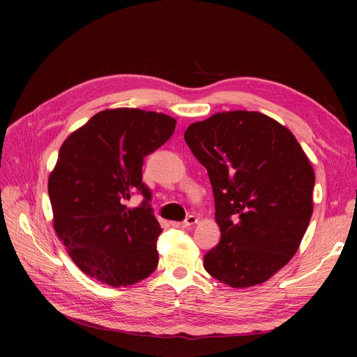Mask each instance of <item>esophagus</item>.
I'll return each instance as SVG.
<instances>
[{"mask_svg":"<svg viewBox=\"0 0 357 357\" xmlns=\"http://www.w3.org/2000/svg\"><path fill=\"white\" fill-rule=\"evenodd\" d=\"M197 222H198L197 215L190 214V215H188L185 222H172L171 226H174V228H190V226H193Z\"/></svg>","mask_w":357,"mask_h":357,"instance_id":"34e87169","label":"esophagus"}]
</instances>
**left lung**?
<instances>
[{
  "instance_id": "1",
  "label": "left lung",
  "mask_w": 357,
  "mask_h": 357,
  "mask_svg": "<svg viewBox=\"0 0 357 357\" xmlns=\"http://www.w3.org/2000/svg\"><path fill=\"white\" fill-rule=\"evenodd\" d=\"M185 142L207 168L220 243L204 256L231 287L261 284L298 252L312 214L314 169L286 126L259 112L215 113Z\"/></svg>"
}]
</instances>
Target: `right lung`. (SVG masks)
Returning <instances> with one entry per match:
<instances>
[{"instance_id": "add662e5", "label": "right lung", "mask_w": 357, "mask_h": 357, "mask_svg": "<svg viewBox=\"0 0 357 357\" xmlns=\"http://www.w3.org/2000/svg\"><path fill=\"white\" fill-rule=\"evenodd\" d=\"M174 129L176 119L164 113L104 110L59 149L47 185L53 228L80 271L102 284H135L158 266L162 229L142 169ZM135 190L145 201L128 209L124 201Z\"/></svg>"}]
</instances>
